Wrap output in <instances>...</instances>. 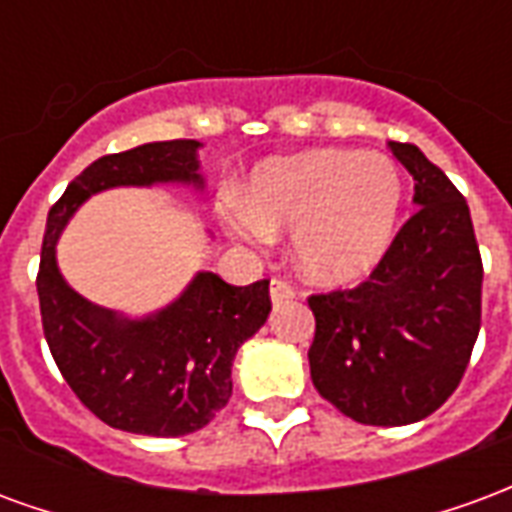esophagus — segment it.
<instances>
[{"instance_id": "obj_1", "label": "esophagus", "mask_w": 512, "mask_h": 512, "mask_svg": "<svg viewBox=\"0 0 512 512\" xmlns=\"http://www.w3.org/2000/svg\"><path fill=\"white\" fill-rule=\"evenodd\" d=\"M299 296V290L293 288V282L282 277H274L271 279V301L274 304H282V301H293Z\"/></svg>"}]
</instances>
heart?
<instances>
[{
    "label": "heart",
    "mask_w": 512,
    "mask_h": 512,
    "mask_svg": "<svg viewBox=\"0 0 512 512\" xmlns=\"http://www.w3.org/2000/svg\"><path fill=\"white\" fill-rule=\"evenodd\" d=\"M403 178L392 158L312 150L266 161L233 205L230 230L249 244L293 233L296 263L310 279L340 285L381 263L397 230Z\"/></svg>",
    "instance_id": "b5f03b06"
}]
</instances>
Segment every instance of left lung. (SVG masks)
I'll use <instances>...</instances> for the list:
<instances>
[{
    "label": "left lung",
    "mask_w": 512,
    "mask_h": 512,
    "mask_svg": "<svg viewBox=\"0 0 512 512\" xmlns=\"http://www.w3.org/2000/svg\"><path fill=\"white\" fill-rule=\"evenodd\" d=\"M419 208L370 277L310 296V376L345 417L395 428L458 389L480 334L483 260L463 194L417 145L389 142Z\"/></svg>",
    "instance_id": "8db88e82"
}]
</instances>
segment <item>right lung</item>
Here are the masks:
<instances>
[{"label":"right lung","mask_w":512,"mask_h":512,"mask_svg":"<svg viewBox=\"0 0 512 512\" xmlns=\"http://www.w3.org/2000/svg\"><path fill=\"white\" fill-rule=\"evenodd\" d=\"M200 142L169 139L101 156L51 205L40 249L43 334L76 397L95 417L142 436H186L205 428L233 395L235 351L266 323L268 279L246 288L200 271L180 299L128 321L82 299L57 268V238L87 197L115 186H202Z\"/></svg>","instance_id":"right-lung-1"}]
</instances>
